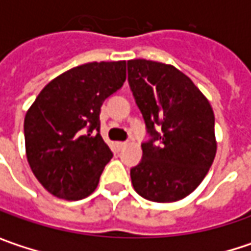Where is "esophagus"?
Returning <instances> with one entry per match:
<instances>
[{
  "label": "esophagus",
  "instance_id": "obj_1",
  "mask_svg": "<svg viewBox=\"0 0 251 251\" xmlns=\"http://www.w3.org/2000/svg\"><path fill=\"white\" fill-rule=\"evenodd\" d=\"M127 145V142H123V141H119V142H116V148L119 151H121L124 147Z\"/></svg>",
  "mask_w": 251,
  "mask_h": 251
}]
</instances>
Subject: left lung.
I'll return each instance as SVG.
<instances>
[{
	"label": "left lung",
	"mask_w": 251,
	"mask_h": 251,
	"mask_svg": "<svg viewBox=\"0 0 251 251\" xmlns=\"http://www.w3.org/2000/svg\"><path fill=\"white\" fill-rule=\"evenodd\" d=\"M127 67L150 137L141 144L142 159L130 170L132 186L150 201H178L198 187L215 158L212 107L173 65L130 60Z\"/></svg>",
	"instance_id": "8db88e82"
}]
</instances>
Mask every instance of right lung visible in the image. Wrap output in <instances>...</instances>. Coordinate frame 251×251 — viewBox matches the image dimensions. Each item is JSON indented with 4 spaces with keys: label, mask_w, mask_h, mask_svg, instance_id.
<instances>
[{
    "label": "right lung",
    "mask_w": 251,
    "mask_h": 251,
    "mask_svg": "<svg viewBox=\"0 0 251 251\" xmlns=\"http://www.w3.org/2000/svg\"><path fill=\"white\" fill-rule=\"evenodd\" d=\"M124 81L126 61L83 64L47 83L27 110V162L53 196L76 201L98 187L113 156L100 135V107Z\"/></svg>",
    "instance_id": "add662e5"
}]
</instances>
